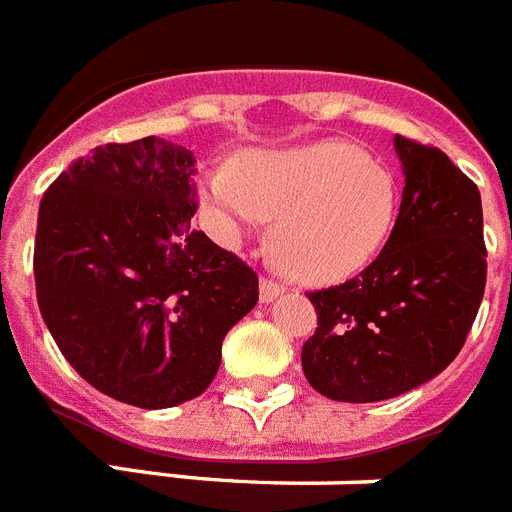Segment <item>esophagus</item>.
<instances>
[{"mask_svg": "<svg viewBox=\"0 0 512 512\" xmlns=\"http://www.w3.org/2000/svg\"><path fill=\"white\" fill-rule=\"evenodd\" d=\"M282 293H285V285H282V282L272 280V277H264V280H261V301H264V304L275 301Z\"/></svg>", "mask_w": 512, "mask_h": 512, "instance_id": "obj_1", "label": "esophagus"}]
</instances>
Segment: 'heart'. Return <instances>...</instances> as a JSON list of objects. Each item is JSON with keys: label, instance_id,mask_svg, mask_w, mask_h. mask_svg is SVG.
Wrapping results in <instances>:
<instances>
[{"label": "heart", "instance_id": "obj_1", "mask_svg": "<svg viewBox=\"0 0 512 512\" xmlns=\"http://www.w3.org/2000/svg\"><path fill=\"white\" fill-rule=\"evenodd\" d=\"M206 203L224 240L275 219L272 251L304 282H338L386 245L399 187L380 161L349 142L248 153L206 179Z\"/></svg>", "mask_w": 512, "mask_h": 512}]
</instances>
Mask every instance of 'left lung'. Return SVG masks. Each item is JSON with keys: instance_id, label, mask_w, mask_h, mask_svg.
I'll list each match as a JSON object with an SVG mask.
<instances>
[{"instance_id": "1", "label": "left lung", "mask_w": 512, "mask_h": 512, "mask_svg": "<svg viewBox=\"0 0 512 512\" xmlns=\"http://www.w3.org/2000/svg\"><path fill=\"white\" fill-rule=\"evenodd\" d=\"M404 166L399 216L357 277L306 293L317 330L306 380L335 402H383L460 354L486 285L481 195L439 147L394 137Z\"/></svg>"}]
</instances>
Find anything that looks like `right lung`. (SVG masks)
Returning a JSON list of instances; mask_svg holds the SVG:
<instances>
[{
	"label": "right lung",
	"instance_id": "obj_1",
	"mask_svg": "<svg viewBox=\"0 0 512 512\" xmlns=\"http://www.w3.org/2000/svg\"><path fill=\"white\" fill-rule=\"evenodd\" d=\"M195 158L158 137L108 142L47 187L34 277L57 349L97 391L142 410L211 386L259 277L206 232Z\"/></svg>",
	"mask_w": 512,
	"mask_h": 512
}]
</instances>
